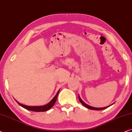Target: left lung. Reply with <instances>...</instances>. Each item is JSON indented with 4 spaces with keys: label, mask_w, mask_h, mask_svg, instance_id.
Here are the masks:
<instances>
[{
    "label": "left lung",
    "mask_w": 132,
    "mask_h": 132,
    "mask_svg": "<svg viewBox=\"0 0 132 132\" xmlns=\"http://www.w3.org/2000/svg\"><path fill=\"white\" fill-rule=\"evenodd\" d=\"M79 100H80V103H81V104L83 105V106H84L86 107V108H88V109H91V110H103V109H106V108H108V107H109V106H108V107H105V108H94V107H92V106H89V105H87V104H86L85 103H84V102H83L82 101V100L81 99V98L80 97V96H79Z\"/></svg>",
    "instance_id": "obj_1"
}]
</instances>
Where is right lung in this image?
Here are the masks:
<instances>
[{
    "label": "right lung",
    "mask_w": 132,
    "mask_h": 132,
    "mask_svg": "<svg viewBox=\"0 0 132 132\" xmlns=\"http://www.w3.org/2000/svg\"><path fill=\"white\" fill-rule=\"evenodd\" d=\"M59 90L58 91L57 94H56V95L55 96H54L53 99H52L51 101L50 102V103H48V104L45 105V106H25V105L20 104V103H19V102H17V101H17V103H18V104L20 105V106L22 107V108L26 109H27V110H31V111L45 112V111H47V110H49V109H50L51 108L54 104H55L56 100H57L58 95H59Z\"/></svg>",
    "instance_id": "1"
}]
</instances>
